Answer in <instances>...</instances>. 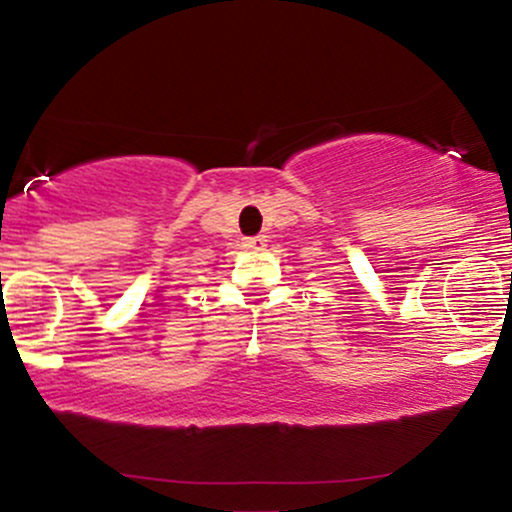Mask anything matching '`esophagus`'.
<instances>
[{"instance_id":"esophagus-1","label":"esophagus","mask_w":512,"mask_h":512,"mask_svg":"<svg viewBox=\"0 0 512 512\" xmlns=\"http://www.w3.org/2000/svg\"><path fill=\"white\" fill-rule=\"evenodd\" d=\"M245 248L248 250H252V252H260V250H264L267 248V238L264 236H255V238H245Z\"/></svg>"}]
</instances>
